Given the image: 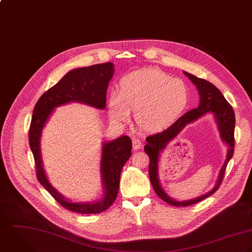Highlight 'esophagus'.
Here are the masks:
<instances>
[{
    "mask_svg": "<svg viewBox=\"0 0 252 252\" xmlns=\"http://www.w3.org/2000/svg\"><path fill=\"white\" fill-rule=\"evenodd\" d=\"M141 146H142V143H141L140 140L135 139V138L132 139V148H133L134 150H138Z\"/></svg>",
    "mask_w": 252,
    "mask_h": 252,
    "instance_id": "34e87169",
    "label": "esophagus"
}]
</instances>
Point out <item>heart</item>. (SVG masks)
Segmentation results:
<instances>
[{"label": "heart", "instance_id": "heart-1", "mask_svg": "<svg viewBox=\"0 0 252 252\" xmlns=\"http://www.w3.org/2000/svg\"><path fill=\"white\" fill-rule=\"evenodd\" d=\"M189 89L180 79L165 72L148 68L124 76L118 94L109 99L113 118L126 121L135 112V122L146 131H158L170 126L189 102Z\"/></svg>", "mask_w": 252, "mask_h": 252}]
</instances>
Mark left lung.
<instances>
[{"mask_svg":"<svg viewBox=\"0 0 252 252\" xmlns=\"http://www.w3.org/2000/svg\"><path fill=\"white\" fill-rule=\"evenodd\" d=\"M184 74L193 82V84L197 87L200 94V105L198 108L192 109L179 119L176 120L170 126L161 132L152 134L146 137L147 145L144 147V151L149 156L150 163H149V177L151 180L152 186L156 192V194L165 202L174 205V206H188L195 204L199 201H202L215 193L224 178L227 164L231 158L233 157L235 150V112L233 107L229 104V102L225 99L221 92L208 81L198 78L192 74L184 72ZM210 111L216 117V119L220 130V135L223 141L228 145L229 150L227 158L222 167L220 172V179L216 187L209 193L201 197L194 200L186 202H177L170 199L161 189L158 183L157 178V158L159 155V151H161L166 146V144L171 141L186 125L191 121H193L200 117L205 112Z\"/></svg>","mask_w":252,"mask_h":252,"instance_id":"8db88e82","label":"left lung"}]
</instances>
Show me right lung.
Instances as JSON below:
<instances>
[{
	"label": "right lung",
	"instance_id": "1",
	"mask_svg": "<svg viewBox=\"0 0 252 252\" xmlns=\"http://www.w3.org/2000/svg\"><path fill=\"white\" fill-rule=\"evenodd\" d=\"M113 73L114 64L111 62L72 70L39 98L33 110L29 128V145L34 156L37 179L55 201L73 212L95 214L108 209L113 204L119 191L121 171L131 155V140L124 135L104 144L101 159L102 181L105 187L104 198L102 201L93 203H76L66 201L51 187L47 179L40 152L42 129L53 109L65 103L77 101L104 109L107 88Z\"/></svg>",
	"mask_w": 252,
	"mask_h": 252
}]
</instances>
